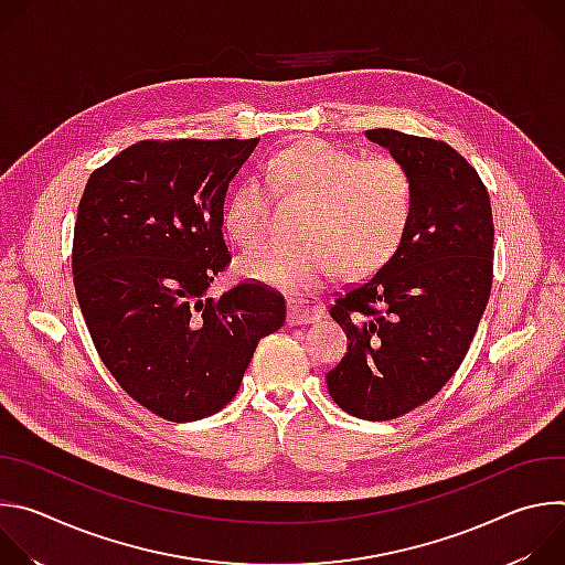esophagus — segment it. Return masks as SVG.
I'll list each match as a JSON object with an SVG mask.
<instances>
[{
    "mask_svg": "<svg viewBox=\"0 0 565 565\" xmlns=\"http://www.w3.org/2000/svg\"><path fill=\"white\" fill-rule=\"evenodd\" d=\"M321 315H324V306L315 299H299V297L288 299V324L292 327L310 324V321L319 319Z\"/></svg>",
    "mask_w": 565,
    "mask_h": 565,
    "instance_id": "1",
    "label": "esophagus"
}]
</instances>
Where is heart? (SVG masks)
<instances>
[{
    "label": "heart",
    "mask_w": 565,
    "mask_h": 565,
    "mask_svg": "<svg viewBox=\"0 0 565 565\" xmlns=\"http://www.w3.org/2000/svg\"><path fill=\"white\" fill-rule=\"evenodd\" d=\"M266 181L281 199L308 201L297 244H273L238 264L250 281L303 295L342 270L360 277L399 250L416 210V183L405 163L301 140L266 160ZM259 179L241 183L225 201L223 227L241 248L268 236L273 193Z\"/></svg>",
    "instance_id": "heart-1"
}]
</instances>
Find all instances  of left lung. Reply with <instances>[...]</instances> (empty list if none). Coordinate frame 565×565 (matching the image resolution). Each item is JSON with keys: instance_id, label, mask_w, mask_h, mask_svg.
I'll return each mask as SVG.
<instances>
[{"instance_id": "obj_1", "label": "left lung", "mask_w": 565, "mask_h": 565, "mask_svg": "<svg viewBox=\"0 0 565 565\" xmlns=\"http://www.w3.org/2000/svg\"><path fill=\"white\" fill-rule=\"evenodd\" d=\"M366 138L409 168L416 210L393 259L335 297L331 317L349 347L327 384L347 414L393 420L465 360L492 290L494 221L488 188L447 142L395 129Z\"/></svg>"}]
</instances>
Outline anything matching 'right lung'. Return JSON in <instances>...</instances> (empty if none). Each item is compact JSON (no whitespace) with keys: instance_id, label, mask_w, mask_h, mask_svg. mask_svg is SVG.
<instances>
[{"instance_id":"obj_1","label":"right lung","mask_w":565,"mask_h":565,"mask_svg":"<svg viewBox=\"0 0 565 565\" xmlns=\"http://www.w3.org/2000/svg\"><path fill=\"white\" fill-rule=\"evenodd\" d=\"M257 142L140 140L77 205L71 266L94 347L129 397L172 423L221 412L286 321L284 297L259 281L207 295L232 259L225 192Z\"/></svg>"}]
</instances>
